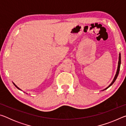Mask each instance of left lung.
Returning a JSON list of instances; mask_svg holds the SVG:
<instances>
[{
	"label": "left lung",
	"mask_w": 126,
	"mask_h": 126,
	"mask_svg": "<svg viewBox=\"0 0 126 126\" xmlns=\"http://www.w3.org/2000/svg\"><path fill=\"white\" fill-rule=\"evenodd\" d=\"M120 65H121V54H120V53H119V61H118V68H117V72H116V76H115L114 78V79H113V81H112V82L111 83H110V86H108V87H107V88H106L105 89H107L108 88H109V87H110V86H112V85L113 84V83L115 82V80H116V79H117V77H118V74H119V69H120ZM105 89H104V90H105Z\"/></svg>",
	"instance_id": "obj_1"
}]
</instances>
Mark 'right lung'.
<instances>
[{"mask_svg":"<svg viewBox=\"0 0 126 126\" xmlns=\"http://www.w3.org/2000/svg\"><path fill=\"white\" fill-rule=\"evenodd\" d=\"M13 84H14V85H15V86H16V88H18V89H19V88H18V87H17V86H16V84H14V83H13Z\"/></svg>","mask_w":126,"mask_h":126,"instance_id":"1","label":"right lung"}]
</instances>
